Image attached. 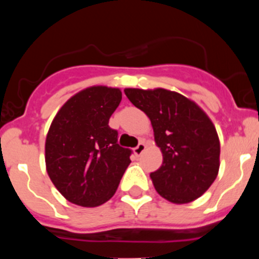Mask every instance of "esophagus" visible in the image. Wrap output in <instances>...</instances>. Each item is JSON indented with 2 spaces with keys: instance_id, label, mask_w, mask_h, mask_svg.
<instances>
[{
  "instance_id": "esophagus-1",
  "label": "esophagus",
  "mask_w": 259,
  "mask_h": 259,
  "mask_svg": "<svg viewBox=\"0 0 259 259\" xmlns=\"http://www.w3.org/2000/svg\"><path fill=\"white\" fill-rule=\"evenodd\" d=\"M145 148H146L145 143H144V142H140L139 144H138L137 148L134 149V153L137 154V155H142V154H143V151L145 150Z\"/></svg>"
}]
</instances>
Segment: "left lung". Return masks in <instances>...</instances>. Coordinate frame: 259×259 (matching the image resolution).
<instances>
[{
    "label": "left lung",
    "mask_w": 259,
    "mask_h": 259,
    "mask_svg": "<svg viewBox=\"0 0 259 259\" xmlns=\"http://www.w3.org/2000/svg\"><path fill=\"white\" fill-rule=\"evenodd\" d=\"M133 105L148 115L163 164L150 173L156 192L184 204L207 192L218 176V134L208 115L176 91L125 89Z\"/></svg>",
    "instance_id": "obj_1"
}]
</instances>
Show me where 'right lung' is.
I'll return each mask as SVG.
<instances>
[{
    "label": "right lung",
    "mask_w": 259,
    "mask_h": 259,
    "mask_svg": "<svg viewBox=\"0 0 259 259\" xmlns=\"http://www.w3.org/2000/svg\"><path fill=\"white\" fill-rule=\"evenodd\" d=\"M121 91L91 86L70 98L54 117L45 144L46 170L60 193L81 207H98L115 194L133 151L117 144L109 119Z\"/></svg>",
    "instance_id": "right-lung-1"
}]
</instances>
